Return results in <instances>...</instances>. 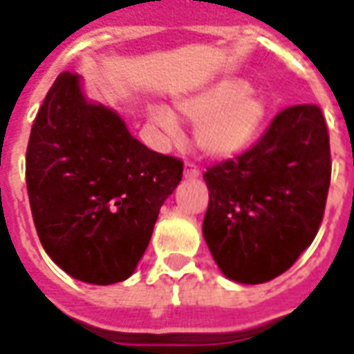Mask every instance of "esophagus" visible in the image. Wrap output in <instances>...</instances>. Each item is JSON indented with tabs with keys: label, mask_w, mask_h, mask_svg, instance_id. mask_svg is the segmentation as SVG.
Returning a JSON list of instances; mask_svg holds the SVG:
<instances>
[{
	"label": "esophagus",
	"mask_w": 354,
	"mask_h": 354,
	"mask_svg": "<svg viewBox=\"0 0 354 354\" xmlns=\"http://www.w3.org/2000/svg\"><path fill=\"white\" fill-rule=\"evenodd\" d=\"M184 176L185 178H199L201 172H199V169H197V167L193 165V162H185Z\"/></svg>",
	"instance_id": "1"
}]
</instances>
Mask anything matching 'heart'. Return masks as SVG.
I'll list each match as a JSON object with an SVG mask.
<instances>
[{
  "instance_id": "b5f03b06",
  "label": "heart",
  "mask_w": 354,
  "mask_h": 354,
  "mask_svg": "<svg viewBox=\"0 0 354 354\" xmlns=\"http://www.w3.org/2000/svg\"><path fill=\"white\" fill-rule=\"evenodd\" d=\"M266 115V100L243 77H223L184 94L174 100V111L162 104L147 111L151 124L169 142L180 138V121L195 124V146L212 159H231L250 146Z\"/></svg>"
}]
</instances>
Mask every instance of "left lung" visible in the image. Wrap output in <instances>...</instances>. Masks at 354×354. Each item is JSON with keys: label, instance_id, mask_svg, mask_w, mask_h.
Returning <instances> with one entry per match:
<instances>
[{"label": "left lung", "instance_id": "obj_1", "mask_svg": "<svg viewBox=\"0 0 354 354\" xmlns=\"http://www.w3.org/2000/svg\"><path fill=\"white\" fill-rule=\"evenodd\" d=\"M332 161L319 106L281 111L246 153L203 174V235L227 279L260 284L284 273L319 231Z\"/></svg>", "mask_w": 354, "mask_h": 354}]
</instances>
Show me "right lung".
Instances as JSON below:
<instances>
[{"instance_id":"obj_1","label":"right lung","mask_w":354,"mask_h":354,"mask_svg":"<svg viewBox=\"0 0 354 354\" xmlns=\"http://www.w3.org/2000/svg\"><path fill=\"white\" fill-rule=\"evenodd\" d=\"M182 170L184 162L134 138L115 109L88 100L77 73H60L26 151L28 197L45 252L81 282L127 281Z\"/></svg>"}]
</instances>
